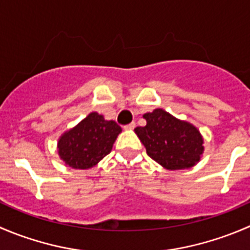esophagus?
Here are the masks:
<instances>
[{
    "label": "esophagus",
    "instance_id": "obj_1",
    "mask_svg": "<svg viewBox=\"0 0 250 250\" xmlns=\"http://www.w3.org/2000/svg\"><path fill=\"white\" fill-rule=\"evenodd\" d=\"M125 130H132V129H134L135 128V123L134 122H132V123H129V125H125Z\"/></svg>",
    "mask_w": 250,
    "mask_h": 250
}]
</instances>
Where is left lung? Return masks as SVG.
Wrapping results in <instances>:
<instances>
[{
    "label": "left lung",
    "mask_w": 250,
    "mask_h": 250,
    "mask_svg": "<svg viewBox=\"0 0 250 250\" xmlns=\"http://www.w3.org/2000/svg\"><path fill=\"white\" fill-rule=\"evenodd\" d=\"M143 117L146 125L137 127L134 132L154 161L171 171L190 168L200 161L204 139L194 125L162 108H155Z\"/></svg>",
    "instance_id": "8db88e82"
}]
</instances>
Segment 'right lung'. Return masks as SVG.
<instances>
[{
    "label": "right lung",
    "mask_w": 250,
    "mask_h": 250,
    "mask_svg": "<svg viewBox=\"0 0 250 250\" xmlns=\"http://www.w3.org/2000/svg\"><path fill=\"white\" fill-rule=\"evenodd\" d=\"M121 132L122 128L115 121L90 112L76 127L61 135L57 142L58 156L72 168H91L110 154Z\"/></svg>",
    "instance_id": "obj_1"
}]
</instances>
